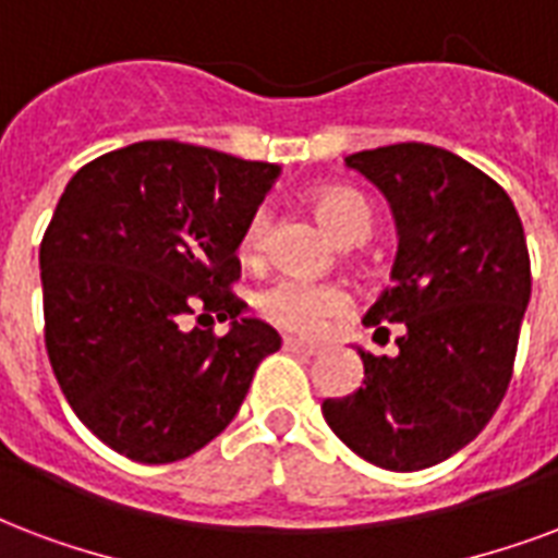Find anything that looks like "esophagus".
I'll return each mask as SVG.
<instances>
[{
	"mask_svg": "<svg viewBox=\"0 0 558 558\" xmlns=\"http://www.w3.org/2000/svg\"><path fill=\"white\" fill-rule=\"evenodd\" d=\"M282 347L288 353H300V355H317V343L300 341V338H284Z\"/></svg>",
	"mask_w": 558,
	"mask_h": 558,
	"instance_id": "1",
	"label": "esophagus"
}]
</instances>
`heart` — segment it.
Listing matches in <instances>:
<instances>
[{"instance_id":"heart-1","label":"heart","mask_w":558,"mask_h":558,"mask_svg":"<svg viewBox=\"0 0 558 558\" xmlns=\"http://www.w3.org/2000/svg\"><path fill=\"white\" fill-rule=\"evenodd\" d=\"M312 205L317 220L341 244H362V241H367V234L374 232L371 205L350 187H320L314 194ZM264 232H267V217L258 211L246 226L244 238H241V253L246 258L262 253ZM255 308L267 324L279 326V329H288V332L296 335H314L320 332L332 317L350 308V294L343 291L341 284L279 276L255 294Z\"/></svg>"}]
</instances>
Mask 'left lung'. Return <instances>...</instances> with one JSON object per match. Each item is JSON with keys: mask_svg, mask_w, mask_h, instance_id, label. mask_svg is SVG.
<instances>
[{"mask_svg": "<svg viewBox=\"0 0 558 558\" xmlns=\"http://www.w3.org/2000/svg\"><path fill=\"white\" fill-rule=\"evenodd\" d=\"M343 165L383 191L400 234L393 284L364 326L403 335L397 355L359 347L364 385L324 400V417L364 462L423 471L483 433L509 388L533 291L526 238L500 184L441 146H379Z\"/></svg>", "mask_w": 558, "mask_h": 558, "instance_id": "obj_1", "label": "left lung"}]
</instances>
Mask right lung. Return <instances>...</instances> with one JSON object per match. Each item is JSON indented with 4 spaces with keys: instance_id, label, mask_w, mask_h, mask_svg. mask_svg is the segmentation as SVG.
<instances>
[{
    "instance_id": "right-lung-1",
    "label": "right lung",
    "mask_w": 558,
    "mask_h": 558,
    "mask_svg": "<svg viewBox=\"0 0 558 558\" xmlns=\"http://www.w3.org/2000/svg\"><path fill=\"white\" fill-rule=\"evenodd\" d=\"M276 179V165L141 141L94 158L58 199L40 244L46 353L78 421L125 459L203 450L279 350L229 291ZM215 316L230 324L220 339L202 329Z\"/></svg>"
}]
</instances>
